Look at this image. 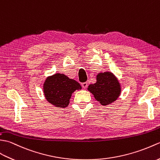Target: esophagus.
<instances>
[{
	"instance_id": "obj_1",
	"label": "esophagus",
	"mask_w": 160,
	"mask_h": 160,
	"mask_svg": "<svg viewBox=\"0 0 160 160\" xmlns=\"http://www.w3.org/2000/svg\"><path fill=\"white\" fill-rule=\"evenodd\" d=\"M81 86H82V87L85 89V88H86L88 87V83L87 82H85V83H81Z\"/></svg>"
}]
</instances>
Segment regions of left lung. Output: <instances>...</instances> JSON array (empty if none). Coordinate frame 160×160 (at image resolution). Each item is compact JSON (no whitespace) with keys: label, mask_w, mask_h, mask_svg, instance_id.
I'll return each instance as SVG.
<instances>
[{"label":"left lung","mask_w":160,"mask_h":160,"mask_svg":"<svg viewBox=\"0 0 160 160\" xmlns=\"http://www.w3.org/2000/svg\"><path fill=\"white\" fill-rule=\"evenodd\" d=\"M88 90L102 105L112 103L121 93V87L118 79L110 72L98 73L97 82L90 84Z\"/></svg>","instance_id":"left-lung-1"}]
</instances>
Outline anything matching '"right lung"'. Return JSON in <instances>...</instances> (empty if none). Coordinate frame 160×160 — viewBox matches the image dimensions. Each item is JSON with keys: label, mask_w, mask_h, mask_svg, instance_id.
Wrapping results in <instances>:
<instances>
[{"label": "right lung", "mask_w": 160, "mask_h": 160, "mask_svg": "<svg viewBox=\"0 0 160 160\" xmlns=\"http://www.w3.org/2000/svg\"><path fill=\"white\" fill-rule=\"evenodd\" d=\"M45 98L57 108H65L69 105L72 94L81 90V85L65 74L56 73L46 79L44 86Z\"/></svg>", "instance_id": "obj_1"}]
</instances>
